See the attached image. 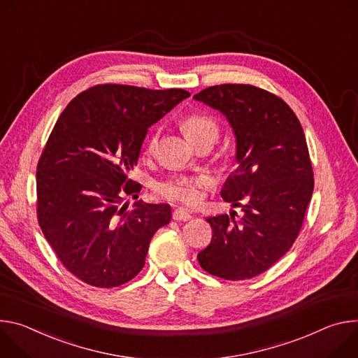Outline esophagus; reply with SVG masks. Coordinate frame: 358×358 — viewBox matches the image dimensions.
Instances as JSON below:
<instances>
[{"mask_svg":"<svg viewBox=\"0 0 358 358\" xmlns=\"http://www.w3.org/2000/svg\"><path fill=\"white\" fill-rule=\"evenodd\" d=\"M172 217L175 219V220H182V222H187V220H190L192 219V215L186 210V209H182V208H176V209H173V212H172Z\"/></svg>","mask_w":358,"mask_h":358,"instance_id":"esophagus-1","label":"esophagus"}]
</instances>
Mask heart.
Returning <instances> with one entry per match:
<instances>
[{
    "label": "heart",
    "mask_w": 358,
    "mask_h": 358,
    "mask_svg": "<svg viewBox=\"0 0 358 358\" xmlns=\"http://www.w3.org/2000/svg\"><path fill=\"white\" fill-rule=\"evenodd\" d=\"M182 128L187 139L196 145L202 141H217L220 134V125L212 115L203 112H193L187 115L182 121ZM162 127L155 125L148 132L143 142V155L153 156L157 152L159 142H161ZM212 179L209 176H186V175H173L157 180L153 185V190L157 196L164 197L166 201L179 202L187 206L199 205L205 192L212 187Z\"/></svg>",
    "instance_id": "b5f03b06"
}]
</instances>
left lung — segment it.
I'll return each mask as SVG.
<instances>
[{"instance_id": "1", "label": "left lung", "mask_w": 358, "mask_h": 358, "mask_svg": "<svg viewBox=\"0 0 358 358\" xmlns=\"http://www.w3.org/2000/svg\"><path fill=\"white\" fill-rule=\"evenodd\" d=\"M193 98L223 112L234 131L239 168L222 196L243 210L208 217L213 236L197 260L220 279L248 280L279 262L301 230L314 187L306 136L293 109L263 88L222 84Z\"/></svg>"}]
</instances>
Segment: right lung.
I'll list each match as a JSON object with an SVG mask.
<instances>
[{
  "mask_svg": "<svg viewBox=\"0 0 358 358\" xmlns=\"http://www.w3.org/2000/svg\"><path fill=\"white\" fill-rule=\"evenodd\" d=\"M190 94L99 84L62 110L36 166V217L64 267L90 286L128 283L149 243L171 222L169 205L121 206L141 183L129 178L148 128Z\"/></svg>",
  "mask_w": 358,
  "mask_h": 358,
  "instance_id": "1",
  "label": "right lung"
}]
</instances>
